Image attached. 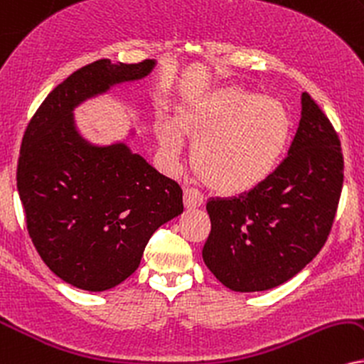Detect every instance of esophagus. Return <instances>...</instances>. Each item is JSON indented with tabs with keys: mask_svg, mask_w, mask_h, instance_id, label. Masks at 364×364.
<instances>
[{
	"mask_svg": "<svg viewBox=\"0 0 364 364\" xmlns=\"http://www.w3.org/2000/svg\"><path fill=\"white\" fill-rule=\"evenodd\" d=\"M204 203V197L200 194L199 191L196 189H186L183 191V205H186V209H197L200 208Z\"/></svg>",
	"mask_w": 364,
	"mask_h": 364,
	"instance_id": "34e87169",
	"label": "esophagus"
}]
</instances>
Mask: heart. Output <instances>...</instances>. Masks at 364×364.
I'll return each mask as SVG.
<instances>
[{
	"label": "heart",
	"instance_id": "b5f03b06",
	"mask_svg": "<svg viewBox=\"0 0 364 364\" xmlns=\"http://www.w3.org/2000/svg\"><path fill=\"white\" fill-rule=\"evenodd\" d=\"M194 141L192 168L219 194H245L275 172L290 134V114L275 97H258L240 87H224L181 107L177 127L165 121L159 143L173 160L181 133Z\"/></svg>",
	"mask_w": 364,
	"mask_h": 364
}]
</instances>
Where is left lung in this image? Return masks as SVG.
<instances>
[{"instance_id":"left-lung-1","label":"left lung","mask_w":364,"mask_h":364,"mask_svg":"<svg viewBox=\"0 0 364 364\" xmlns=\"http://www.w3.org/2000/svg\"><path fill=\"white\" fill-rule=\"evenodd\" d=\"M344 181L341 141L307 92L289 155L257 189L210 199V232L203 259L235 291L285 284L324 246Z\"/></svg>"}]
</instances>
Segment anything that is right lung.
I'll return each mask as SVG.
<instances>
[{"instance_id":"add662e5","label":"right lung","mask_w":364,"mask_h":364,"mask_svg":"<svg viewBox=\"0 0 364 364\" xmlns=\"http://www.w3.org/2000/svg\"><path fill=\"white\" fill-rule=\"evenodd\" d=\"M155 60L92 62L45 97L26 127L16 170L26 228L40 258L67 284L105 291L136 270L151 235L182 214V189L124 141L94 145L74 109L146 77Z\"/></svg>"}]
</instances>
